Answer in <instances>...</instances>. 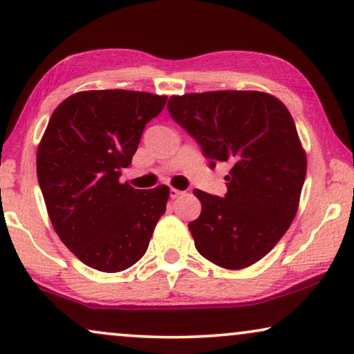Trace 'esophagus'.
<instances>
[{
	"mask_svg": "<svg viewBox=\"0 0 354 354\" xmlns=\"http://www.w3.org/2000/svg\"><path fill=\"white\" fill-rule=\"evenodd\" d=\"M183 193L185 192H182V190H176V188H171V192H169V195H171V198L172 200H176V198H180Z\"/></svg>",
	"mask_w": 354,
	"mask_h": 354,
	"instance_id": "34e87169",
	"label": "esophagus"
}]
</instances>
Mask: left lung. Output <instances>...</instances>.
I'll return each mask as SVG.
<instances>
[{
	"mask_svg": "<svg viewBox=\"0 0 354 354\" xmlns=\"http://www.w3.org/2000/svg\"><path fill=\"white\" fill-rule=\"evenodd\" d=\"M171 118L203 154L229 162L225 196L201 190V214L188 224L198 253L225 269L258 263L277 245L298 211L306 154L282 101L263 91L171 96Z\"/></svg>",
	"mask_w": 354,
	"mask_h": 354,
	"instance_id": "8db88e82",
	"label": "left lung"
}]
</instances>
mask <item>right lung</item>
Segmentation results:
<instances>
[{
	"label": "right lung",
	"mask_w": 354,
	"mask_h": 354,
	"mask_svg": "<svg viewBox=\"0 0 354 354\" xmlns=\"http://www.w3.org/2000/svg\"><path fill=\"white\" fill-rule=\"evenodd\" d=\"M166 101L147 91H80L48 122L37 151L38 183L57 236L88 268L133 266L166 212L169 187L135 190L119 180Z\"/></svg>",
	"instance_id": "1"
}]
</instances>
